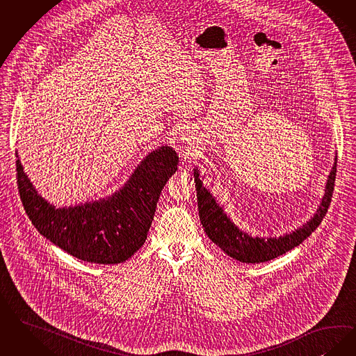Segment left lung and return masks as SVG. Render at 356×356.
I'll list each match as a JSON object with an SVG mask.
<instances>
[{
	"label": "left lung",
	"mask_w": 356,
	"mask_h": 356,
	"mask_svg": "<svg viewBox=\"0 0 356 356\" xmlns=\"http://www.w3.org/2000/svg\"><path fill=\"white\" fill-rule=\"evenodd\" d=\"M337 176V161L332 167V171L328 176L326 185V195L322 200V204L314 216L303 228L286 234L280 238H258L250 237L237 228L227 214L222 213V209L217 205L212 195L204 188L199 179V172L195 170V183L197 191V205H199L200 221L207 236L222 249L228 256L236 258L237 261L246 264H259L266 262L273 258L282 256L286 252L294 249L299 243L305 241L315 229L319 227L323 217L327 213L328 207L332 199V192L335 186Z\"/></svg>",
	"instance_id": "obj_1"
}]
</instances>
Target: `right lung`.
Here are the masks:
<instances>
[{
	"instance_id": "1",
	"label": "right lung",
	"mask_w": 356,
	"mask_h": 356,
	"mask_svg": "<svg viewBox=\"0 0 356 356\" xmlns=\"http://www.w3.org/2000/svg\"><path fill=\"white\" fill-rule=\"evenodd\" d=\"M177 164L176 152L161 147L143 160L126 186L111 199L62 209L37 195L18 159L15 170L22 205L43 237L78 259L120 264L145 242L157 200Z\"/></svg>"
}]
</instances>
